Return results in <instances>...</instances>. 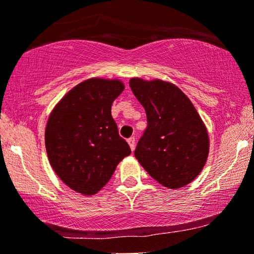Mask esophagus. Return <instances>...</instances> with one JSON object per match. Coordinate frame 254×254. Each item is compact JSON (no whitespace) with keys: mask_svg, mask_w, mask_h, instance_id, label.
I'll use <instances>...</instances> for the list:
<instances>
[{"mask_svg":"<svg viewBox=\"0 0 254 254\" xmlns=\"http://www.w3.org/2000/svg\"><path fill=\"white\" fill-rule=\"evenodd\" d=\"M127 143H129L131 150H134V147H136V138L134 137H130L129 139H127Z\"/></svg>","mask_w":254,"mask_h":254,"instance_id":"obj_1","label":"esophagus"}]
</instances>
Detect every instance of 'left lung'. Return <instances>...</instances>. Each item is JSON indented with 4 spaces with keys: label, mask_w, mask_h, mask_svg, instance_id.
<instances>
[{
    "label": "left lung",
    "mask_w": 254,
    "mask_h": 254,
    "mask_svg": "<svg viewBox=\"0 0 254 254\" xmlns=\"http://www.w3.org/2000/svg\"><path fill=\"white\" fill-rule=\"evenodd\" d=\"M130 88L147 117L134 157L165 187L188 185L200 174L209 153L208 132L197 111L170 82L134 77Z\"/></svg>",
    "instance_id": "obj_1"
}]
</instances>
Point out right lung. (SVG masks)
I'll return each instance as SVG.
<instances>
[{
    "instance_id": "add662e5",
    "label": "right lung",
    "mask_w": 254,
    "mask_h": 254,
    "mask_svg": "<svg viewBox=\"0 0 254 254\" xmlns=\"http://www.w3.org/2000/svg\"><path fill=\"white\" fill-rule=\"evenodd\" d=\"M123 89L118 80H86L69 90L50 115L47 157L57 175L73 190L96 194L118 162L131 153L111 116V104Z\"/></svg>"
}]
</instances>
